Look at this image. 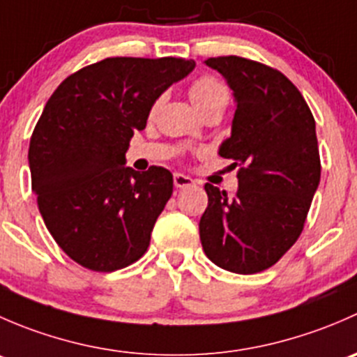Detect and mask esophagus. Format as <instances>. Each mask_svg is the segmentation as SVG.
Segmentation results:
<instances>
[{
  "label": "esophagus",
  "instance_id": "obj_1",
  "mask_svg": "<svg viewBox=\"0 0 357 357\" xmlns=\"http://www.w3.org/2000/svg\"><path fill=\"white\" fill-rule=\"evenodd\" d=\"M193 185H195V181H193L190 176L181 174V172H176V174H174V186H176V188H188V186H193Z\"/></svg>",
  "mask_w": 357,
  "mask_h": 357
}]
</instances>
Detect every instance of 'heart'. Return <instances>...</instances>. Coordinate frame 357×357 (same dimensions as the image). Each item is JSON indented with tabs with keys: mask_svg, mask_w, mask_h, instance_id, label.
Instances as JSON below:
<instances>
[{
	"mask_svg": "<svg viewBox=\"0 0 357 357\" xmlns=\"http://www.w3.org/2000/svg\"><path fill=\"white\" fill-rule=\"evenodd\" d=\"M190 100L197 110L212 102H228V89L214 77H199L192 82L188 89Z\"/></svg>",
	"mask_w": 357,
	"mask_h": 357,
	"instance_id": "obj_1",
	"label": "heart"
}]
</instances>
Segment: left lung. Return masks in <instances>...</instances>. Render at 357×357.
<instances>
[{"mask_svg": "<svg viewBox=\"0 0 357 357\" xmlns=\"http://www.w3.org/2000/svg\"><path fill=\"white\" fill-rule=\"evenodd\" d=\"M205 66L233 89L231 136L219 155L240 169L233 199L205 183L202 247L219 268L254 275L276 264L304 229L321 176L316 122L301 91L276 68L233 55Z\"/></svg>", "mask_w": 357, "mask_h": 357, "instance_id": "left-lung-1", "label": "left lung"}]
</instances>
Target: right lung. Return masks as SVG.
Returning <instances> with one entry per match:
<instances>
[{
    "mask_svg": "<svg viewBox=\"0 0 357 357\" xmlns=\"http://www.w3.org/2000/svg\"><path fill=\"white\" fill-rule=\"evenodd\" d=\"M193 60L115 56L70 74L46 102L29 145L32 192L63 252L91 271L138 261L172 195V174L126 167L135 131Z\"/></svg>",
    "mask_w": 357,
    "mask_h": 357,
    "instance_id": "right-lung-1",
    "label": "right lung"
}]
</instances>
